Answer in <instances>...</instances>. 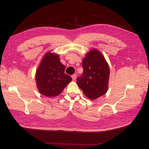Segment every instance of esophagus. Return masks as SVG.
I'll use <instances>...</instances> for the list:
<instances>
[{
  "instance_id": "obj_1",
  "label": "esophagus",
  "mask_w": 149,
  "mask_h": 149,
  "mask_svg": "<svg viewBox=\"0 0 149 149\" xmlns=\"http://www.w3.org/2000/svg\"><path fill=\"white\" fill-rule=\"evenodd\" d=\"M71 78H72V79H73V80H75L76 79V74H73L71 76Z\"/></svg>"
}]
</instances>
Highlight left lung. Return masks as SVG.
<instances>
[{"label": "left lung", "instance_id": "1", "mask_svg": "<svg viewBox=\"0 0 149 149\" xmlns=\"http://www.w3.org/2000/svg\"><path fill=\"white\" fill-rule=\"evenodd\" d=\"M83 74L77 78V84L90 100L103 96L107 91L109 67L104 56L97 49H90L82 62Z\"/></svg>", "mask_w": 149, "mask_h": 149}]
</instances>
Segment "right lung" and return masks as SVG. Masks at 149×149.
I'll use <instances>...</instances> for the list:
<instances>
[{"instance_id":"right-lung-1","label":"right lung","mask_w":149,"mask_h":149,"mask_svg":"<svg viewBox=\"0 0 149 149\" xmlns=\"http://www.w3.org/2000/svg\"><path fill=\"white\" fill-rule=\"evenodd\" d=\"M65 66L60 60V55L51 52L43 56L36 71L35 81L38 91L47 97L58 96L71 81L65 73Z\"/></svg>"}]
</instances>
